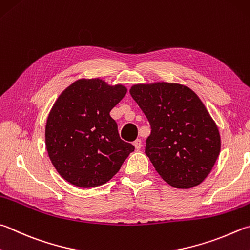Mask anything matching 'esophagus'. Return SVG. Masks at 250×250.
<instances>
[{
  "label": "esophagus",
  "instance_id": "34e87169",
  "mask_svg": "<svg viewBox=\"0 0 250 250\" xmlns=\"http://www.w3.org/2000/svg\"><path fill=\"white\" fill-rule=\"evenodd\" d=\"M133 145L135 146V148L140 149L141 147H142V141H141L140 139H137V140H135L134 142H133Z\"/></svg>",
  "mask_w": 250,
  "mask_h": 250
}]
</instances>
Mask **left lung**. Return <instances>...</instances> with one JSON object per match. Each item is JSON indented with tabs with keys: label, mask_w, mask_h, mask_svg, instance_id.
I'll list each match as a JSON object with an SVG mask.
<instances>
[{
	"label": "left lung",
	"mask_w": 250,
	"mask_h": 250,
	"mask_svg": "<svg viewBox=\"0 0 250 250\" xmlns=\"http://www.w3.org/2000/svg\"><path fill=\"white\" fill-rule=\"evenodd\" d=\"M130 94L151 125L145 154L162 178L180 189L201 184L219 156L221 138L197 94L165 82L134 85Z\"/></svg>",
	"instance_id": "left-lung-1"
}]
</instances>
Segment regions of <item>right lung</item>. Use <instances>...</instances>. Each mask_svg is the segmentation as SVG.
Segmentation results:
<instances>
[{
  "label": "right lung",
  "mask_w": 250,
  "mask_h": 250,
  "mask_svg": "<svg viewBox=\"0 0 250 250\" xmlns=\"http://www.w3.org/2000/svg\"><path fill=\"white\" fill-rule=\"evenodd\" d=\"M126 94L122 85L79 80L54 103L46 125V147L54 168L81 188L106 184L134 151L119 137L109 112Z\"/></svg>",
  "instance_id": "add662e5"
}]
</instances>
